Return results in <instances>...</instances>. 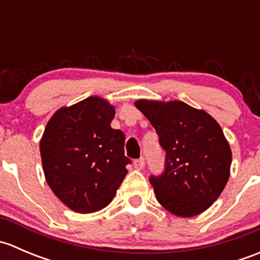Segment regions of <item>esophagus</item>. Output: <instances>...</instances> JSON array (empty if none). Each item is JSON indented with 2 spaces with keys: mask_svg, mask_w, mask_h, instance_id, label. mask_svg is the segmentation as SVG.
<instances>
[{
  "mask_svg": "<svg viewBox=\"0 0 260 260\" xmlns=\"http://www.w3.org/2000/svg\"><path fill=\"white\" fill-rule=\"evenodd\" d=\"M133 165H135V169L142 170L143 166H145V158H143V157H141V158L136 159V161L133 162Z\"/></svg>",
  "mask_w": 260,
  "mask_h": 260,
  "instance_id": "34e87169",
  "label": "esophagus"
}]
</instances>
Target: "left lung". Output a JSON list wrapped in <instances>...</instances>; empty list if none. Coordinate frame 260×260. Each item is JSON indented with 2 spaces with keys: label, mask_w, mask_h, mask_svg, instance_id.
<instances>
[{
  "label": "left lung",
  "mask_w": 260,
  "mask_h": 260,
  "mask_svg": "<svg viewBox=\"0 0 260 260\" xmlns=\"http://www.w3.org/2000/svg\"><path fill=\"white\" fill-rule=\"evenodd\" d=\"M135 106L153 125L166 151L164 174L149 177L157 201L181 217L210 208L229 180L232 165V149L219 123L180 101L140 99Z\"/></svg>",
  "instance_id": "left-lung-1"
}]
</instances>
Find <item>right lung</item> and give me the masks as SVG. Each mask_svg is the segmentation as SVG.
I'll list each match as a JSON object with an SVG mask.
<instances>
[{
	"instance_id": "right-lung-1",
	"label": "right lung",
	"mask_w": 260,
	"mask_h": 260,
	"mask_svg": "<svg viewBox=\"0 0 260 260\" xmlns=\"http://www.w3.org/2000/svg\"><path fill=\"white\" fill-rule=\"evenodd\" d=\"M114 107L89 96L57 109L40 141L45 179L70 210L89 214L113 200L131 162L124 156V135L111 123Z\"/></svg>"
}]
</instances>
